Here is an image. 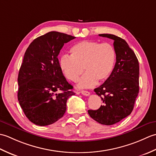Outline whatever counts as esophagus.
Masks as SVG:
<instances>
[{
    "label": "esophagus",
    "mask_w": 156,
    "mask_h": 156,
    "mask_svg": "<svg viewBox=\"0 0 156 156\" xmlns=\"http://www.w3.org/2000/svg\"><path fill=\"white\" fill-rule=\"evenodd\" d=\"M80 93L84 95V96H89V95H90V92H89L88 91H87V90H81Z\"/></svg>",
    "instance_id": "1"
}]
</instances>
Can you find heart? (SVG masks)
Listing matches in <instances>:
<instances>
[{"mask_svg":"<svg viewBox=\"0 0 156 156\" xmlns=\"http://www.w3.org/2000/svg\"><path fill=\"white\" fill-rule=\"evenodd\" d=\"M70 51L71 55L61 56L59 66L66 77L73 82L77 81L84 69L87 72L79 80L78 87H92L97 81L103 82L111 76L116 62V51L111 44L84 40L73 45Z\"/></svg>","mask_w":156,"mask_h":156,"instance_id":"1","label":"heart"}]
</instances>
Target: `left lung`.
Here are the masks:
<instances>
[{
    "label": "left lung",
    "instance_id": "left-lung-1",
    "mask_svg": "<svg viewBox=\"0 0 156 156\" xmlns=\"http://www.w3.org/2000/svg\"><path fill=\"white\" fill-rule=\"evenodd\" d=\"M114 40L116 63L110 77L94 92L103 105L97 110H88L90 117L102 125H111L131 114L139 93L140 66L134 51L127 43L112 34H99Z\"/></svg>",
    "mask_w": 156,
    "mask_h": 156
}]
</instances>
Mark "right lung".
I'll list each match as a JSON object with an SVG mask.
<instances>
[{
    "label": "right lung",
    "mask_w": 156,
    "mask_h": 156,
    "mask_svg": "<svg viewBox=\"0 0 156 156\" xmlns=\"http://www.w3.org/2000/svg\"><path fill=\"white\" fill-rule=\"evenodd\" d=\"M74 38L63 33L49 32L35 39L25 53L19 72L17 97L25 116L33 123H54L66 112L68 98L75 94L58 58L64 44Z\"/></svg>",
    "instance_id": "obj_1"
}]
</instances>
